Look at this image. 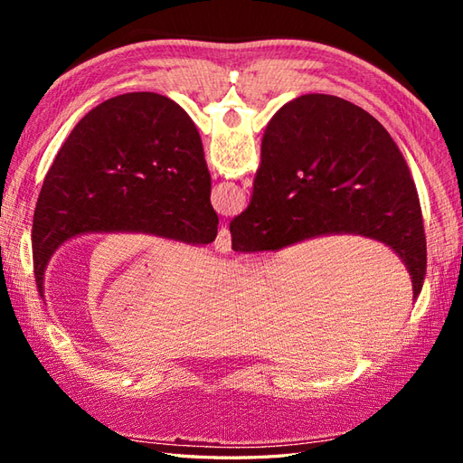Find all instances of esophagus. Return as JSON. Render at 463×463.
Listing matches in <instances>:
<instances>
[{
	"mask_svg": "<svg viewBox=\"0 0 463 463\" xmlns=\"http://www.w3.org/2000/svg\"><path fill=\"white\" fill-rule=\"evenodd\" d=\"M214 250H216V253H222V255L230 253V250H232V237H230V232L226 228H222L218 232L216 240H214Z\"/></svg>",
	"mask_w": 463,
	"mask_h": 463,
	"instance_id": "34e87169",
	"label": "esophagus"
}]
</instances>
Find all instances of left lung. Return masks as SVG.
I'll return each instance as SVG.
<instances>
[{"instance_id": "8db88e82", "label": "left lung", "mask_w": 463, "mask_h": 463, "mask_svg": "<svg viewBox=\"0 0 463 463\" xmlns=\"http://www.w3.org/2000/svg\"><path fill=\"white\" fill-rule=\"evenodd\" d=\"M201 135L184 108L129 92L82 118L38 194L33 262L40 296L52 253L80 233L138 232L193 245L216 240Z\"/></svg>"}]
</instances>
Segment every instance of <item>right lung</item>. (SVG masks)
<instances>
[{"mask_svg":"<svg viewBox=\"0 0 463 463\" xmlns=\"http://www.w3.org/2000/svg\"><path fill=\"white\" fill-rule=\"evenodd\" d=\"M230 232L241 253L326 233L373 237L408 266L415 299L423 289L427 241L410 167L383 125L338 96L305 94L272 118L253 199Z\"/></svg>","mask_w":463,"mask_h":463,"instance_id":"obj_1","label":"right lung"}]
</instances>
